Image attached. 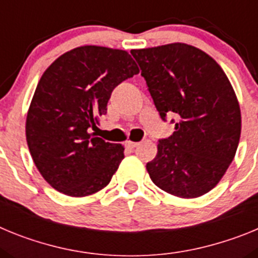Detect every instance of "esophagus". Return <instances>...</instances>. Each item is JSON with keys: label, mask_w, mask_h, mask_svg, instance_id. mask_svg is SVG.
<instances>
[{"label": "esophagus", "mask_w": 258, "mask_h": 258, "mask_svg": "<svg viewBox=\"0 0 258 258\" xmlns=\"http://www.w3.org/2000/svg\"><path fill=\"white\" fill-rule=\"evenodd\" d=\"M125 145H126L127 149H136L137 146L140 145V143H138V142H133V141H126V143H125Z\"/></svg>", "instance_id": "34e87169"}]
</instances>
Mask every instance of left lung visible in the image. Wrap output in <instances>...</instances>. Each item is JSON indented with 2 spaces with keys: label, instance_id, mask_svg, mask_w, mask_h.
Returning a JSON list of instances; mask_svg holds the SVG:
<instances>
[{
  "label": "left lung",
  "instance_id": "left-lung-1",
  "mask_svg": "<svg viewBox=\"0 0 258 258\" xmlns=\"http://www.w3.org/2000/svg\"><path fill=\"white\" fill-rule=\"evenodd\" d=\"M160 117L175 115L172 136L157 145L146 169L157 187L183 199L217 186L238 149L240 106L211 55L183 42L133 49Z\"/></svg>",
  "mask_w": 258,
  "mask_h": 258
}]
</instances>
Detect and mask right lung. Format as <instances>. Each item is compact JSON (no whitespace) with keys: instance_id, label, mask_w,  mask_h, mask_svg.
Instances as JSON below:
<instances>
[{"instance_id":"add662e5","label":"right lung","mask_w":258,"mask_h":258,"mask_svg":"<svg viewBox=\"0 0 258 258\" xmlns=\"http://www.w3.org/2000/svg\"><path fill=\"white\" fill-rule=\"evenodd\" d=\"M140 74L129 52L85 45L46 68L29 104L26 137L33 163L59 192L83 198L109 183L124 146L90 133L107 113L113 89Z\"/></svg>"}]
</instances>
